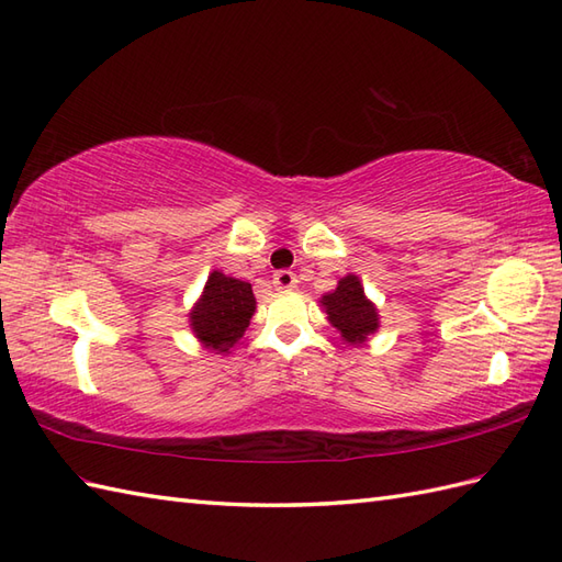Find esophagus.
Returning <instances> with one entry per match:
<instances>
[{
    "instance_id": "obj_1",
    "label": "esophagus",
    "mask_w": 562,
    "mask_h": 562,
    "mask_svg": "<svg viewBox=\"0 0 562 562\" xmlns=\"http://www.w3.org/2000/svg\"><path fill=\"white\" fill-rule=\"evenodd\" d=\"M273 289L277 291H293L297 285V277L291 271V269H279L273 271Z\"/></svg>"
}]
</instances>
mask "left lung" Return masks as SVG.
<instances>
[{
    "label": "left lung",
    "mask_w": 562,
    "mask_h": 562,
    "mask_svg": "<svg viewBox=\"0 0 562 562\" xmlns=\"http://www.w3.org/2000/svg\"><path fill=\"white\" fill-rule=\"evenodd\" d=\"M322 307L328 314V322L340 331V338L348 344H364L367 336L376 334L379 312L372 300H367L360 279L348 273L338 281L336 291L322 295Z\"/></svg>",
    "instance_id": "1"
}]
</instances>
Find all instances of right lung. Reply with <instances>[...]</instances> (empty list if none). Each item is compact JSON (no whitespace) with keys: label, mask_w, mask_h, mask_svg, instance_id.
<instances>
[{"label":"right lung","mask_w":562,"mask_h":562,"mask_svg":"<svg viewBox=\"0 0 562 562\" xmlns=\"http://www.w3.org/2000/svg\"><path fill=\"white\" fill-rule=\"evenodd\" d=\"M255 295L248 281L212 271L195 307L190 310V328L200 344L216 355L228 352L243 338L255 314Z\"/></svg>","instance_id":"right-lung-1"}]
</instances>
